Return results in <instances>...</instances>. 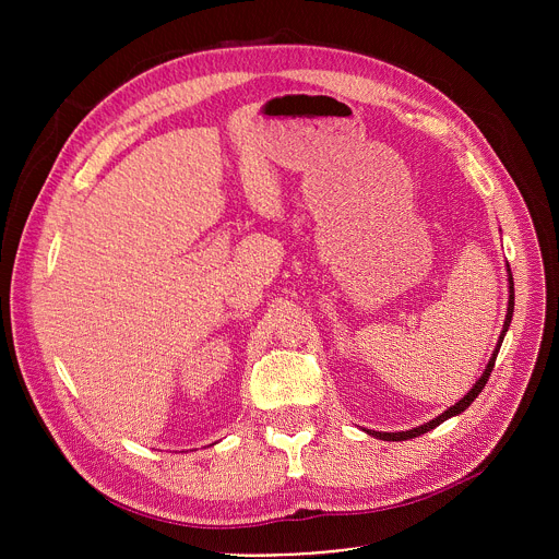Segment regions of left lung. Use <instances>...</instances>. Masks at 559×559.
I'll return each instance as SVG.
<instances>
[{
	"mask_svg": "<svg viewBox=\"0 0 559 559\" xmlns=\"http://www.w3.org/2000/svg\"><path fill=\"white\" fill-rule=\"evenodd\" d=\"M507 272H509V307H507V318H504V325H502V332H500L498 345H496V349H493V354H491V358H489V362H487V369L483 371V376H480V378L475 380V384L471 386V391H468L464 397H460V401H457L455 405H451L447 412H442L440 416H436L433 420H429V423H425V425H420V427H414V429H409V431H395V433H386V431H371V429H365L369 436H373V438H378V440H386V442H401V440L418 438V436H423V433H427V431L436 429V427H438V425H442L444 420H449V418H453V416H460L464 409H468V405L475 401L477 393H483V389H485V384H487V380H489V376H491V371H493V365H496L498 352H500V347H502V341H504V336H507V332H509L511 318H513L515 292H513V274H511V267H509V265H507Z\"/></svg>",
	"mask_w": 559,
	"mask_h": 559,
	"instance_id": "obj_1",
	"label": "left lung"
}]
</instances>
